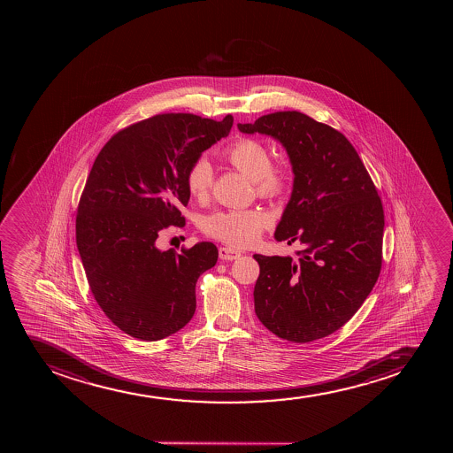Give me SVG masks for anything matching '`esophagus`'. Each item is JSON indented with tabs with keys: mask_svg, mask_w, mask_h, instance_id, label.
Listing matches in <instances>:
<instances>
[{
	"mask_svg": "<svg viewBox=\"0 0 453 453\" xmlns=\"http://www.w3.org/2000/svg\"><path fill=\"white\" fill-rule=\"evenodd\" d=\"M239 250H233V248H226V246H222L220 250H219V258L224 261H233L237 260L240 257Z\"/></svg>",
	"mask_w": 453,
	"mask_h": 453,
	"instance_id": "1",
	"label": "esophagus"
}]
</instances>
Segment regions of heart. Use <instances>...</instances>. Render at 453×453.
<instances>
[{"mask_svg": "<svg viewBox=\"0 0 453 453\" xmlns=\"http://www.w3.org/2000/svg\"><path fill=\"white\" fill-rule=\"evenodd\" d=\"M224 158L240 173L254 181L261 198H276L290 184V171L282 165H271V154L257 139L243 137L224 151ZM188 190L193 198L205 199L213 184V169L199 158L188 172ZM271 224V218L258 210H231L210 214L203 222V231L214 239L233 246L254 245L261 233Z\"/></svg>", "mask_w": 453, "mask_h": 453, "instance_id": "obj_1", "label": "heart"}]
</instances>
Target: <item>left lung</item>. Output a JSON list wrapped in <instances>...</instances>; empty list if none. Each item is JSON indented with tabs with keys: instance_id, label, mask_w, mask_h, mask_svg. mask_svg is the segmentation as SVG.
<instances>
[{
	"instance_id": "obj_1",
	"label": "left lung",
	"mask_w": 453,
	"mask_h": 453,
	"mask_svg": "<svg viewBox=\"0 0 453 453\" xmlns=\"http://www.w3.org/2000/svg\"><path fill=\"white\" fill-rule=\"evenodd\" d=\"M286 148L295 173L275 231L299 243L295 258L255 254V314L280 338L308 343L358 311L382 265L384 208L358 152L340 131L301 111H275L237 124Z\"/></svg>"
}]
</instances>
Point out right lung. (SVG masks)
I'll return each instance as SVG.
<instances>
[{"label": "right lung", "mask_w": 453, "mask_h": 453, "mask_svg": "<svg viewBox=\"0 0 453 453\" xmlns=\"http://www.w3.org/2000/svg\"><path fill=\"white\" fill-rule=\"evenodd\" d=\"M233 116L165 113L116 133L99 151L80 198L77 248L95 299L131 337L157 342L184 328L196 310L199 276L218 261L201 242L177 252L156 240L184 226L188 172L228 135Z\"/></svg>", "instance_id": "right-lung-1"}]
</instances>
